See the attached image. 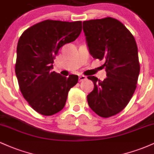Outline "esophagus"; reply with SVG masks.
<instances>
[{
    "label": "esophagus",
    "mask_w": 154,
    "mask_h": 154,
    "mask_svg": "<svg viewBox=\"0 0 154 154\" xmlns=\"http://www.w3.org/2000/svg\"><path fill=\"white\" fill-rule=\"evenodd\" d=\"M86 79H87V77H86L85 76H84V75H81V76H79V82H82V81L85 80Z\"/></svg>",
    "instance_id": "obj_1"
}]
</instances>
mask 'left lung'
Returning a JSON list of instances; mask_svg holds the SVG:
<instances>
[{"label": "left lung", "mask_w": 154, "mask_h": 154, "mask_svg": "<svg viewBox=\"0 0 154 154\" xmlns=\"http://www.w3.org/2000/svg\"><path fill=\"white\" fill-rule=\"evenodd\" d=\"M89 51L94 59H104L107 77L88 78L94 89L87 96L89 106L103 118L114 116L127 106L137 87L140 73L135 38L121 22L106 17L83 22Z\"/></svg>", "instance_id": "1"}]
</instances>
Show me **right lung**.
Here are the masks:
<instances>
[{"mask_svg":"<svg viewBox=\"0 0 154 154\" xmlns=\"http://www.w3.org/2000/svg\"><path fill=\"white\" fill-rule=\"evenodd\" d=\"M82 32V22L43 21L26 29L17 44L15 72L21 93L39 114L51 116L62 110L78 76L65 77L52 72L59 50Z\"/></svg>","mask_w":154,"mask_h":154,"instance_id":"obj_1","label":"right lung"}]
</instances>
